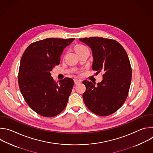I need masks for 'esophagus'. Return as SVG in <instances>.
I'll use <instances>...</instances> for the list:
<instances>
[{
  "instance_id": "obj_1",
  "label": "esophagus",
  "mask_w": 153,
  "mask_h": 153,
  "mask_svg": "<svg viewBox=\"0 0 153 153\" xmlns=\"http://www.w3.org/2000/svg\"><path fill=\"white\" fill-rule=\"evenodd\" d=\"M74 83H75L76 85H77V84L81 83V82H82L81 80H79V79H74Z\"/></svg>"
}]
</instances>
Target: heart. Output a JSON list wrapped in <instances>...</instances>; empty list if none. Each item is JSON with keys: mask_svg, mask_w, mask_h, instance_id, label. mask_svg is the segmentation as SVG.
<instances>
[{"mask_svg": "<svg viewBox=\"0 0 153 153\" xmlns=\"http://www.w3.org/2000/svg\"><path fill=\"white\" fill-rule=\"evenodd\" d=\"M74 49L78 55H79L83 53H85L86 51H89L88 48L82 44H79V45H76L74 47Z\"/></svg>", "mask_w": 153, "mask_h": 153, "instance_id": "b5f03b06", "label": "heart"}]
</instances>
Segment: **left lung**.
<instances>
[{"mask_svg":"<svg viewBox=\"0 0 153 153\" xmlns=\"http://www.w3.org/2000/svg\"><path fill=\"white\" fill-rule=\"evenodd\" d=\"M79 40L91 48L93 70L103 73V80L97 85L83 81L86 86L84 103L97 115H111L123 105L128 94L132 70L127 53L115 40L100 37Z\"/></svg>","mask_w":153,"mask_h":153,"instance_id":"8db88e82","label":"left lung"}]
</instances>
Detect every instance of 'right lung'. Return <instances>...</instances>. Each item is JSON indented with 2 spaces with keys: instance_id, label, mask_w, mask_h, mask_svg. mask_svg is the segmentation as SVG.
I'll return each mask as SVG.
<instances>
[{
  "instance_id": "obj_1",
  "label": "right lung",
  "mask_w": 153,
  "mask_h": 153,
  "mask_svg": "<svg viewBox=\"0 0 153 153\" xmlns=\"http://www.w3.org/2000/svg\"><path fill=\"white\" fill-rule=\"evenodd\" d=\"M74 39L47 38L33 42L21 58L20 91L28 106L42 116H56L67 106L74 80L66 77L56 83L50 72L59 65L63 49Z\"/></svg>"
}]
</instances>
